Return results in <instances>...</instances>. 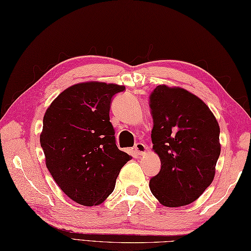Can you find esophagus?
Instances as JSON below:
<instances>
[{
	"label": "esophagus",
	"mask_w": 251,
	"mask_h": 251,
	"mask_svg": "<svg viewBox=\"0 0 251 251\" xmlns=\"http://www.w3.org/2000/svg\"><path fill=\"white\" fill-rule=\"evenodd\" d=\"M135 151H136V153H137L138 155H143V154L147 153L148 148L145 147V145H144L143 143L139 142V143H137V144L135 145Z\"/></svg>",
	"instance_id": "esophagus-1"
}]
</instances>
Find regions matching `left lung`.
Returning <instances> with one entry per match:
<instances>
[{
	"instance_id": "left-lung-1",
	"label": "left lung",
	"mask_w": 251,
	"mask_h": 251,
	"mask_svg": "<svg viewBox=\"0 0 251 251\" xmlns=\"http://www.w3.org/2000/svg\"><path fill=\"white\" fill-rule=\"evenodd\" d=\"M153 151L161 169L150 189L160 204H190L212 184L220 155V128L206 103L189 91L160 84L150 97Z\"/></svg>"
}]
</instances>
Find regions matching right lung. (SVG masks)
I'll list each match as a JSON object with an SVG mask.
<instances>
[{"instance_id": "obj_1", "label": "right lung", "mask_w": 251, "mask_h": 251, "mask_svg": "<svg viewBox=\"0 0 251 251\" xmlns=\"http://www.w3.org/2000/svg\"><path fill=\"white\" fill-rule=\"evenodd\" d=\"M124 85L89 81L64 90L46 110L40 133L46 166L68 198L99 205L131 156L115 144L110 102Z\"/></svg>"}]
</instances>
